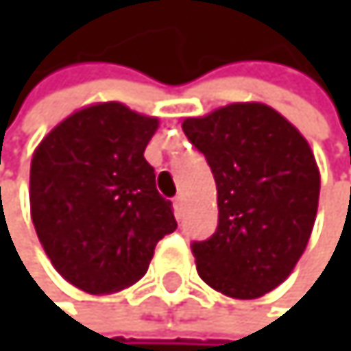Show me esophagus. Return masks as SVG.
I'll return each instance as SVG.
<instances>
[{
  "label": "esophagus",
  "mask_w": 351,
  "mask_h": 351,
  "mask_svg": "<svg viewBox=\"0 0 351 351\" xmlns=\"http://www.w3.org/2000/svg\"><path fill=\"white\" fill-rule=\"evenodd\" d=\"M172 204H174V213H177V217H181V215H183V204H185L183 195H177V197H174Z\"/></svg>",
  "instance_id": "esophagus-1"
}]
</instances>
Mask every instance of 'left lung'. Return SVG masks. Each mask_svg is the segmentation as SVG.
<instances>
[{"label": "left lung", "instance_id": "obj_1", "mask_svg": "<svg viewBox=\"0 0 351 351\" xmlns=\"http://www.w3.org/2000/svg\"><path fill=\"white\" fill-rule=\"evenodd\" d=\"M183 132L217 183V232L191 244L197 274L227 297H263L289 278L312 236L316 158L289 119L263 103L187 117Z\"/></svg>", "mask_w": 351, "mask_h": 351}]
</instances>
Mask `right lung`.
I'll use <instances>...</instances> for the list:
<instances>
[{
  "instance_id": "1",
  "label": "right lung",
  "mask_w": 351,
  "mask_h": 351,
  "mask_svg": "<svg viewBox=\"0 0 351 351\" xmlns=\"http://www.w3.org/2000/svg\"><path fill=\"white\" fill-rule=\"evenodd\" d=\"M158 119L122 103L75 111L31 160V219L56 271L90 295L141 280L156 244L177 229L145 147Z\"/></svg>"
}]
</instances>
